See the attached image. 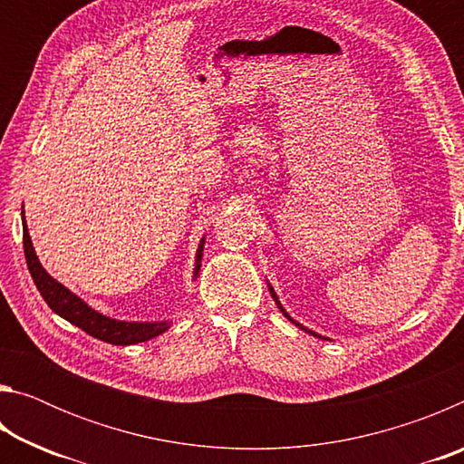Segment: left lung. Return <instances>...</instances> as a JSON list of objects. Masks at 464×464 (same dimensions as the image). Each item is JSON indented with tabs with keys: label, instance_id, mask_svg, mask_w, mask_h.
Here are the masks:
<instances>
[{
	"label": "left lung",
	"instance_id": "1",
	"mask_svg": "<svg viewBox=\"0 0 464 464\" xmlns=\"http://www.w3.org/2000/svg\"><path fill=\"white\" fill-rule=\"evenodd\" d=\"M270 293H272V298H274V301H276V304H278V307H280V301H278V298H276V293H274V290H272V286H270ZM280 311H282V313H285V317H288V315H286V311H285V309H282V307H280ZM288 319H290V317H288ZM290 321H293V319H290ZM293 324H295L296 327H301V329H304V332H309V329H307V327H303L301 324H296V321H293ZM309 334H313V332H309ZM313 335H317V334H313ZM319 337H321V335H319Z\"/></svg>",
	"mask_w": 464,
	"mask_h": 464
}]
</instances>
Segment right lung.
<instances>
[{
    "instance_id": "obj_1",
    "label": "right lung",
    "mask_w": 464,
    "mask_h": 464,
    "mask_svg": "<svg viewBox=\"0 0 464 464\" xmlns=\"http://www.w3.org/2000/svg\"><path fill=\"white\" fill-rule=\"evenodd\" d=\"M22 227H24V256H26L30 276H33L38 293L43 295L46 304H49V307L57 313V315L67 319L69 324H73L80 329H83L85 334L96 337V340H102V342L112 343V345H130V343L147 342V340H151V337L163 334L169 327L166 321H160V324H127V321H116V319L100 315L98 311L88 307V304H85L80 296L69 293L65 286L59 285L57 280L51 278L49 274L44 272V268L41 266V262H38V257L34 254L26 221ZM202 246H204V241H200L198 254H196L194 276L200 270Z\"/></svg>"
}]
</instances>
